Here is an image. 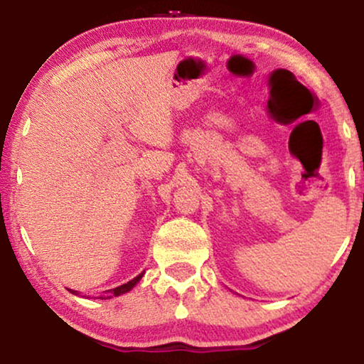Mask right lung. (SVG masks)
Wrapping results in <instances>:
<instances>
[{
	"instance_id": "1",
	"label": "right lung",
	"mask_w": 364,
	"mask_h": 364,
	"mask_svg": "<svg viewBox=\"0 0 364 364\" xmlns=\"http://www.w3.org/2000/svg\"><path fill=\"white\" fill-rule=\"evenodd\" d=\"M143 278V273H139L136 278H133L132 281H128V283H124V284H121V287H118V288H113V289H108V291H103V294H101V296H98L100 299H106V298H113V296H119V294H124V293H128L129 289L132 288H134V284L138 283L139 279ZM71 293H77V291H73L71 289Z\"/></svg>"
}]
</instances>
